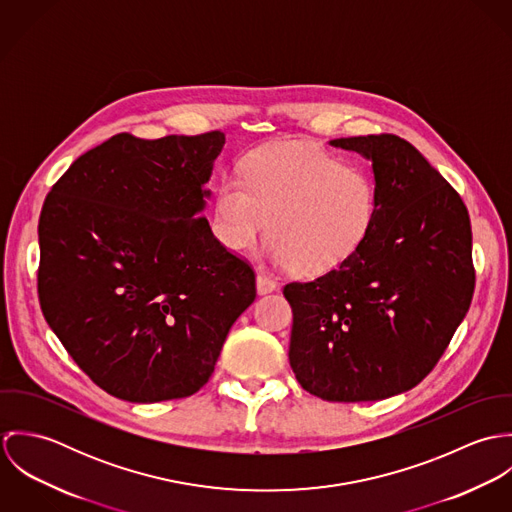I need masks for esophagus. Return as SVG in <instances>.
Masks as SVG:
<instances>
[{"label": "esophagus", "instance_id": "obj_1", "mask_svg": "<svg viewBox=\"0 0 512 512\" xmlns=\"http://www.w3.org/2000/svg\"><path fill=\"white\" fill-rule=\"evenodd\" d=\"M278 286H276V282L272 280V278H268V276H262V274H258L256 276V290L260 295H266V293H272L276 290Z\"/></svg>", "mask_w": 512, "mask_h": 512}]
</instances>
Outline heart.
<instances>
[{"label": "heart", "mask_w": 512, "mask_h": 512, "mask_svg": "<svg viewBox=\"0 0 512 512\" xmlns=\"http://www.w3.org/2000/svg\"><path fill=\"white\" fill-rule=\"evenodd\" d=\"M242 181L226 177L215 199V232L236 252L254 248L268 232L270 260L319 276L359 252L376 222L372 175L311 146H272L242 163Z\"/></svg>", "instance_id": "1"}]
</instances>
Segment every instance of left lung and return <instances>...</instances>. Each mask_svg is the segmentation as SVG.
I'll return each mask as SVG.
<instances>
[{"label": "left lung", "mask_w": 512, "mask_h": 512, "mask_svg": "<svg viewBox=\"0 0 512 512\" xmlns=\"http://www.w3.org/2000/svg\"><path fill=\"white\" fill-rule=\"evenodd\" d=\"M329 144L372 163L378 213L343 266L284 288L290 365L323 400H382L422 382L463 321L475 288L471 222L455 189L406 140Z\"/></svg>", "instance_id": "left-lung-1"}]
</instances>
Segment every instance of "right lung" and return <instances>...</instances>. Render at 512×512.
<instances>
[{
	"label": "right lung",
	"mask_w": 512,
	"mask_h": 512,
	"mask_svg": "<svg viewBox=\"0 0 512 512\" xmlns=\"http://www.w3.org/2000/svg\"><path fill=\"white\" fill-rule=\"evenodd\" d=\"M224 134H118L80 155L39 219L43 315L108 394L185 398L256 297L252 268L201 217Z\"/></svg>",
	"instance_id": "add662e5"
}]
</instances>
